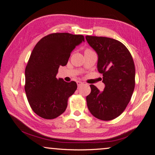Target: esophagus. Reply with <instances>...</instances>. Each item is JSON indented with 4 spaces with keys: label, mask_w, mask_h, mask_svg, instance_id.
<instances>
[{
    "label": "esophagus",
    "mask_w": 155,
    "mask_h": 155,
    "mask_svg": "<svg viewBox=\"0 0 155 155\" xmlns=\"http://www.w3.org/2000/svg\"><path fill=\"white\" fill-rule=\"evenodd\" d=\"M77 85H78V87H80L81 85H82L83 84V83L81 82V81H77Z\"/></svg>",
    "instance_id": "esophagus-1"
}]
</instances>
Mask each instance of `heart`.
<instances>
[{
	"instance_id": "1",
	"label": "heart",
	"mask_w": 155,
	"mask_h": 155,
	"mask_svg": "<svg viewBox=\"0 0 155 155\" xmlns=\"http://www.w3.org/2000/svg\"><path fill=\"white\" fill-rule=\"evenodd\" d=\"M86 51H91V50H89V49H87Z\"/></svg>"
}]
</instances>
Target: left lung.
I'll return each mask as SVG.
<instances>
[{
    "mask_svg": "<svg viewBox=\"0 0 155 155\" xmlns=\"http://www.w3.org/2000/svg\"><path fill=\"white\" fill-rule=\"evenodd\" d=\"M85 38L97 53V70L103 74L105 85L103 91L90 85L91 91L86 97L87 107L97 119L112 120L125 110L133 94L136 75L133 58L119 41L102 36Z\"/></svg>",
    "mask_w": 155,
    "mask_h": 155,
    "instance_id": "obj_1",
    "label": "left lung"
}]
</instances>
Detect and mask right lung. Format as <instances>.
Segmentation results:
<instances>
[{
    "instance_id": "1",
    "label": "right lung",
    "mask_w": 155,
    "mask_h": 155,
    "mask_svg": "<svg viewBox=\"0 0 155 155\" xmlns=\"http://www.w3.org/2000/svg\"><path fill=\"white\" fill-rule=\"evenodd\" d=\"M83 42V35L53 33L41 38L33 49L25 70V91L31 108L39 117L53 119L66 110L68 97L77 85L74 81L58 79L56 75Z\"/></svg>"
}]
</instances>
